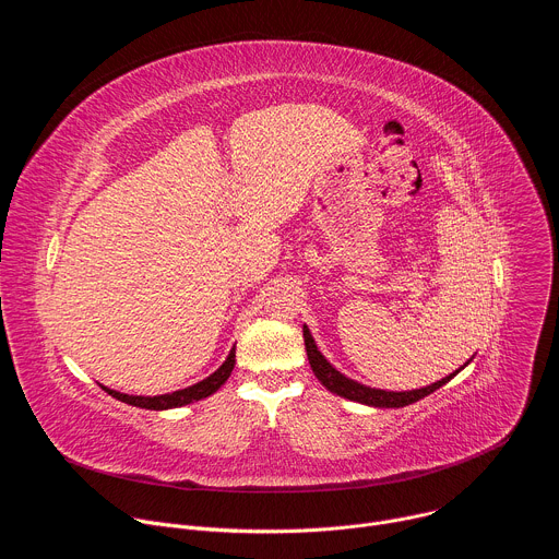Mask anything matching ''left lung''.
Instances as JSON below:
<instances>
[{
    "label": "left lung",
    "instance_id": "left-lung-1",
    "mask_svg": "<svg viewBox=\"0 0 559 559\" xmlns=\"http://www.w3.org/2000/svg\"><path fill=\"white\" fill-rule=\"evenodd\" d=\"M302 338H305V349H307V360L311 365V371L313 376L323 382L325 389H330L332 393L336 395H343L347 397V401H354V403H360V405H369V407H382V409H397V407H407V405H414L418 403L420 397L433 393L436 389H440L442 384H447L455 373H460L471 360H466L457 371L444 376L442 380L433 382V384H427L423 389H412V391H386V389H376V386H367V384H360L352 378H347L345 373H341L321 352H318L316 347V341L311 336V332L307 330V325H302Z\"/></svg>",
    "mask_w": 559,
    "mask_h": 559
}]
</instances>
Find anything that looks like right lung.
<instances>
[{
    "label": "right lung",
    "mask_w": 559,
    "mask_h": 559,
    "mask_svg": "<svg viewBox=\"0 0 559 559\" xmlns=\"http://www.w3.org/2000/svg\"><path fill=\"white\" fill-rule=\"evenodd\" d=\"M234 365H236V347L229 349L225 362H223L214 373H210L207 378H203L201 382H197V384H192V386H186V389H179V391H173V393H164V395H130V393H121V391L108 389V386H104V384H102V389L108 391L112 397H117V401H121V403H126V405H132V407L152 409V412L177 409V407H183V405L203 401V397H207V395H212L216 389H221V384H225V380L229 378Z\"/></svg>",
    "instance_id": "1"
}]
</instances>
